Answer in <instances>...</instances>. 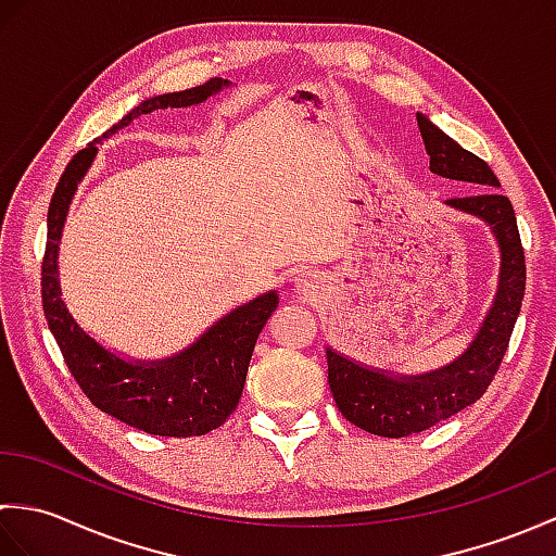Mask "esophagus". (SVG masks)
<instances>
[{"instance_id": "esophagus-1", "label": "esophagus", "mask_w": 556, "mask_h": 556, "mask_svg": "<svg viewBox=\"0 0 556 556\" xmlns=\"http://www.w3.org/2000/svg\"><path fill=\"white\" fill-rule=\"evenodd\" d=\"M301 287H303V289H308L311 285H308V281H305V279H301Z\"/></svg>"}]
</instances>
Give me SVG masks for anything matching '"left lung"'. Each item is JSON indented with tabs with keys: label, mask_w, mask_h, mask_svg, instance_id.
I'll return each instance as SVG.
<instances>
[{
	"label": "left lung",
	"mask_w": 556,
	"mask_h": 556,
	"mask_svg": "<svg viewBox=\"0 0 556 556\" xmlns=\"http://www.w3.org/2000/svg\"><path fill=\"white\" fill-rule=\"evenodd\" d=\"M416 119L432 174L485 188L473 195L446 200V205L490 224L502 248V271L497 299L476 341L464 356L442 370L396 380L384 372L361 368L358 363L327 349L329 389L341 416L356 428L380 437H410L476 404L500 370L526 291V255L511 200L492 191L500 186L497 174L485 160L460 148L422 114H416Z\"/></svg>",
	"instance_id": "1"
}]
</instances>
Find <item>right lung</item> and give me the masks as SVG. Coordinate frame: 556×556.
Masks as SVG:
<instances>
[{"mask_svg":"<svg viewBox=\"0 0 556 556\" xmlns=\"http://www.w3.org/2000/svg\"><path fill=\"white\" fill-rule=\"evenodd\" d=\"M222 86H229V83L210 78L203 86L140 102L119 124L104 131L102 138H96V143L122 131L140 114L191 108V104L215 96ZM96 143L78 150L74 160L66 164L62 179L54 188L50 210H47V243L40 277L47 325H50V332L56 339L71 375L83 394L92 401V406L148 434H207L227 422L239 406L257 334L263 332L267 317L277 308V293H265V296L222 317L191 349L164 363H126L102 349L96 339H90L62 301V289L56 279V253L71 195L76 193L83 174L96 160Z\"/></svg>","mask_w":556,"mask_h":556,"instance_id":"add662e5","label":"right lung"}]
</instances>
